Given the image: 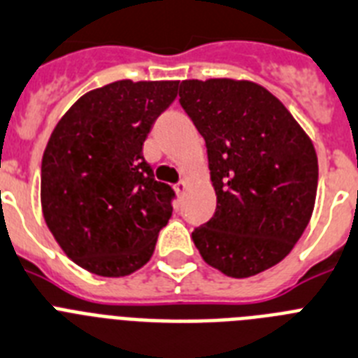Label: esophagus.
Instances as JSON below:
<instances>
[{
	"label": "esophagus",
	"mask_w": 358,
	"mask_h": 358,
	"mask_svg": "<svg viewBox=\"0 0 358 358\" xmlns=\"http://www.w3.org/2000/svg\"><path fill=\"white\" fill-rule=\"evenodd\" d=\"M185 189H187V182H185V180H180V182L175 185V191L178 192V194H183Z\"/></svg>",
	"instance_id": "34e87169"
}]
</instances>
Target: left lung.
Listing matches in <instances>:
<instances>
[{"label":"left lung","mask_w":358,"mask_h":358,"mask_svg":"<svg viewBox=\"0 0 358 358\" xmlns=\"http://www.w3.org/2000/svg\"><path fill=\"white\" fill-rule=\"evenodd\" d=\"M180 104L205 138L216 213L192 232L207 265L250 278L290 254L319 180L310 136L252 80H182Z\"/></svg>","instance_id":"obj_1"}]
</instances>
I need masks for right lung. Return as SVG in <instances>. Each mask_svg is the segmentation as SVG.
<instances>
[{
    "label": "right lung",
    "instance_id": "right-lung-1",
    "mask_svg": "<svg viewBox=\"0 0 358 358\" xmlns=\"http://www.w3.org/2000/svg\"><path fill=\"white\" fill-rule=\"evenodd\" d=\"M178 95V80H115L85 93L59 120L41 162V207L73 263L122 278L151 259L173 189L153 178L142 145Z\"/></svg>",
    "mask_w": 358,
    "mask_h": 358
}]
</instances>
